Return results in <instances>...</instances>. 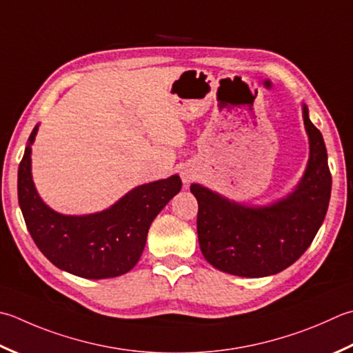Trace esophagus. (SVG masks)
<instances>
[{"label": "esophagus", "instance_id": "obj_1", "mask_svg": "<svg viewBox=\"0 0 353 353\" xmlns=\"http://www.w3.org/2000/svg\"><path fill=\"white\" fill-rule=\"evenodd\" d=\"M194 176H196V172L192 168H183L182 170V181H183L185 185L191 183V181L194 179Z\"/></svg>", "mask_w": 353, "mask_h": 353}]
</instances>
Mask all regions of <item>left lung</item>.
<instances>
[{"instance_id": "left-lung-1", "label": "left lung", "mask_w": 353, "mask_h": 353, "mask_svg": "<svg viewBox=\"0 0 353 353\" xmlns=\"http://www.w3.org/2000/svg\"><path fill=\"white\" fill-rule=\"evenodd\" d=\"M309 159L300 182L269 205H248L200 183L190 190L199 203L197 236L210 265L239 277H268L295 263L326 217L332 177L320 130L303 103Z\"/></svg>"}]
</instances>
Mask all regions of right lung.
<instances>
[{"label":"right lung","mask_w":353,"mask_h":353,"mask_svg":"<svg viewBox=\"0 0 353 353\" xmlns=\"http://www.w3.org/2000/svg\"><path fill=\"white\" fill-rule=\"evenodd\" d=\"M39 123L27 141L18 168V200L27 230L52 263L82 279H113L136 266L151 223L182 190L177 174L130 190L110 208L68 216L39 197L32 177V145Z\"/></svg>","instance_id":"1"}]
</instances>
